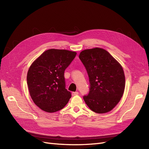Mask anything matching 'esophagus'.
Wrapping results in <instances>:
<instances>
[{
  "label": "esophagus",
  "instance_id": "obj_1",
  "mask_svg": "<svg viewBox=\"0 0 149 149\" xmlns=\"http://www.w3.org/2000/svg\"><path fill=\"white\" fill-rule=\"evenodd\" d=\"M78 94H79V93L78 91H76V92H73L72 93V96H76L78 95Z\"/></svg>",
  "mask_w": 149,
  "mask_h": 149
}]
</instances>
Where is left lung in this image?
<instances>
[{
	"label": "left lung",
	"instance_id": "left-lung-1",
	"mask_svg": "<svg viewBox=\"0 0 149 149\" xmlns=\"http://www.w3.org/2000/svg\"><path fill=\"white\" fill-rule=\"evenodd\" d=\"M89 76V91L83 99L89 109L98 114L111 111L123 97L125 76L123 67L111 54L101 48L80 53Z\"/></svg>",
	"mask_w": 149,
	"mask_h": 149
}]
</instances>
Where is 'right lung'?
Returning <instances> with one entry per match:
<instances>
[{
    "label": "right lung",
    "instance_id": "obj_1",
    "mask_svg": "<svg viewBox=\"0 0 149 149\" xmlns=\"http://www.w3.org/2000/svg\"><path fill=\"white\" fill-rule=\"evenodd\" d=\"M75 52L49 49L31 65L26 80L30 96L42 110L55 112L63 109L71 94L66 89L64 73L74 60Z\"/></svg>",
    "mask_w": 149,
    "mask_h": 149
}]
</instances>
